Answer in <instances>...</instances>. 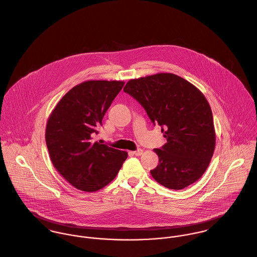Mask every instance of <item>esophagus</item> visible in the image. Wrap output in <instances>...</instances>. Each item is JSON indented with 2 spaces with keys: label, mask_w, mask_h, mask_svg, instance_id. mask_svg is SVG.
Listing matches in <instances>:
<instances>
[{
  "label": "esophagus",
  "mask_w": 257,
  "mask_h": 257,
  "mask_svg": "<svg viewBox=\"0 0 257 257\" xmlns=\"http://www.w3.org/2000/svg\"><path fill=\"white\" fill-rule=\"evenodd\" d=\"M143 152H144V150H143V149H138V150L134 151L133 153H134L135 155H137V156H141V155L143 154Z\"/></svg>",
  "instance_id": "obj_1"
}]
</instances>
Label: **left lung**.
Returning a JSON list of instances; mask_svg holds the SVG:
<instances>
[{
	"instance_id": "left-lung-1",
	"label": "left lung",
	"mask_w": 257,
	"mask_h": 257,
	"mask_svg": "<svg viewBox=\"0 0 257 257\" xmlns=\"http://www.w3.org/2000/svg\"><path fill=\"white\" fill-rule=\"evenodd\" d=\"M123 91L158 123L167 143L153 149L158 155L151 176L162 186L182 190L198 181L207 170L216 146L213 113L204 94L172 73L131 79Z\"/></svg>"
}]
</instances>
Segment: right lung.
<instances>
[{
    "mask_svg": "<svg viewBox=\"0 0 257 257\" xmlns=\"http://www.w3.org/2000/svg\"><path fill=\"white\" fill-rule=\"evenodd\" d=\"M123 81L89 80L69 90L51 111L45 128L50 160L73 187L95 192L110 184L127 152L94 141L97 127Z\"/></svg>",
    "mask_w": 257,
    "mask_h": 257,
    "instance_id": "1",
    "label": "right lung"
}]
</instances>
